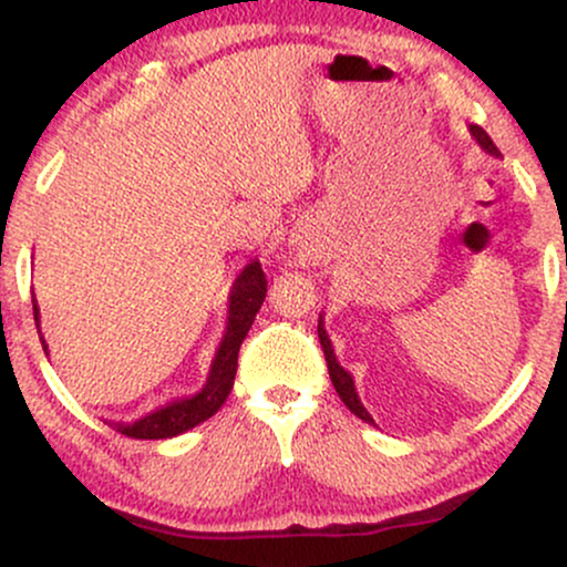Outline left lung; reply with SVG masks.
I'll return each instance as SVG.
<instances>
[{"mask_svg": "<svg viewBox=\"0 0 567 567\" xmlns=\"http://www.w3.org/2000/svg\"><path fill=\"white\" fill-rule=\"evenodd\" d=\"M470 130H472V135H474V138H477L480 146L485 148V152H491V154H498L496 143L491 141V135H487L483 127H480V125H472ZM317 333H320V343H322V351H324V360H328V373H330V381H333V386H336L338 396H341V400H343V405H347V408L351 410V413L357 415V419L368 421V424H370V421H373V419H370V415H368V410L362 408L360 396H357V392H354V381H351V375H349L347 370H343V368L338 365V362H336L333 347H330V338L324 336L322 324H320V328H317Z\"/></svg>", "mask_w": 567, "mask_h": 567, "instance_id": "left-lung-1", "label": "left lung"}]
</instances>
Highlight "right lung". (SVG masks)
Masks as SVG:
<instances>
[{
  "label": "right lung",
  "instance_id": "obj_1",
  "mask_svg": "<svg viewBox=\"0 0 567 567\" xmlns=\"http://www.w3.org/2000/svg\"><path fill=\"white\" fill-rule=\"evenodd\" d=\"M266 275L261 264L252 261L245 266L243 275L237 277V285L231 290L229 301V324H226L224 343H220L216 360H213L210 375H207L205 389L192 400L173 402V405L157 410V413L146 415V419L135 421V424H116L114 429L125 437L133 440H165L175 437V434L186 432V429L202 424V421L210 419L213 413H218V408L224 405L226 396H229L234 386V375H237V357L239 347H243L247 330H250L252 320H256L258 309H261L266 298ZM34 320L39 322V311L34 303ZM39 328V324H37ZM42 349L44 341H42Z\"/></svg>",
  "mask_w": 567,
  "mask_h": 567
}]
</instances>
